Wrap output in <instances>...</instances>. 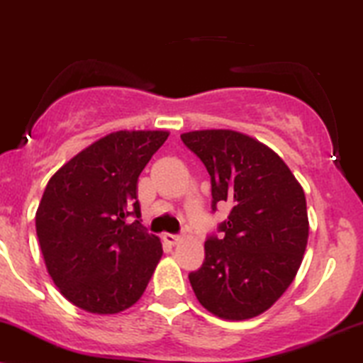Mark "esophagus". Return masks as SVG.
<instances>
[{
  "instance_id": "obj_1",
  "label": "esophagus",
  "mask_w": 363,
  "mask_h": 363,
  "mask_svg": "<svg viewBox=\"0 0 363 363\" xmlns=\"http://www.w3.org/2000/svg\"><path fill=\"white\" fill-rule=\"evenodd\" d=\"M163 240H164L166 242H168V245H177V242L180 241L182 238H180V236H177V234H169V233H166L164 236H163Z\"/></svg>"
}]
</instances>
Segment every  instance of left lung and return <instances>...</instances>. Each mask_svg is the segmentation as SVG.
<instances>
[{
    "mask_svg": "<svg viewBox=\"0 0 363 363\" xmlns=\"http://www.w3.org/2000/svg\"><path fill=\"white\" fill-rule=\"evenodd\" d=\"M182 140L211 174L212 211L231 206L223 240L208 238L202 267L189 275L191 289L217 318H257L287 291L304 258V190L282 157L242 132L191 130Z\"/></svg>",
    "mask_w": 363,
    "mask_h": 363,
    "instance_id": "obj_1",
    "label": "left lung"
}]
</instances>
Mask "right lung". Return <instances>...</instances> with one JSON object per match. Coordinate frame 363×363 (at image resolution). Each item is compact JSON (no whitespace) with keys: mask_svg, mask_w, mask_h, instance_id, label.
<instances>
[{"mask_svg":"<svg viewBox=\"0 0 363 363\" xmlns=\"http://www.w3.org/2000/svg\"><path fill=\"white\" fill-rule=\"evenodd\" d=\"M166 130H117L50 177L35 214L44 262L59 292L91 314H117L140 299L163 257L144 231L138 178ZM135 215L134 223L126 217Z\"/></svg>","mask_w":363,"mask_h":363,"instance_id":"obj_1","label":"right lung"}]
</instances>
